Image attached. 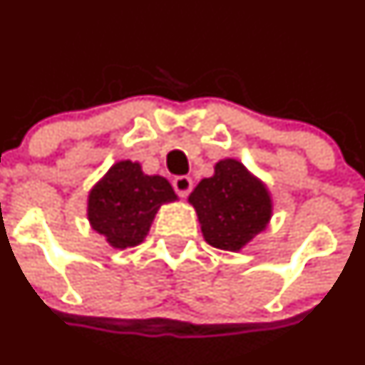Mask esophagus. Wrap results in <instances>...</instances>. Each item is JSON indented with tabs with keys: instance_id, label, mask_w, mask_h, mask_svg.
Masks as SVG:
<instances>
[{
	"instance_id": "34e87169",
	"label": "esophagus",
	"mask_w": 365,
	"mask_h": 365,
	"mask_svg": "<svg viewBox=\"0 0 365 365\" xmlns=\"http://www.w3.org/2000/svg\"><path fill=\"white\" fill-rule=\"evenodd\" d=\"M173 187H175L176 194H178L180 197H187L190 194V190H192V180H190L189 176H178V178H175V182H173Z\"/></svg>"
}]
</instances>
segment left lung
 I'll list each match as a JSON object with an SVG mask.
<instances>
[{
	"label": "left lung",
	"instance_id": "1",
	"mask_svg": "<svg viewBox=\"0 0 365 365\" xmlns=\"http://www.w3.org/2000/svg\"><path fill=\"white\" fill-rule=\"evenodd\" d=\"M205 240L222 251H240L267 227L272 201L259 180L235 159L215 164V175L197 183L189 196Z\"/></svg>",
	"mask_w": 365,
	"mask_h": 365
}]
</instances>
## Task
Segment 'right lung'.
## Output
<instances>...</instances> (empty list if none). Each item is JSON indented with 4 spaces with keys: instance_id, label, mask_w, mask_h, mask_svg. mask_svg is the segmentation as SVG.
I'll use <instances>...</instances> for the list:
<instances>
[{
    "instance_id": "add662e5",
    "label": "right lung",
    "mask_w": 365,
    "mask_h": 365,
    "mask_svg": "<svg viewBox=\"0 0 365 365\" xmlns=\"http://www.w3.org/2000/svg\"><path fill=\"white\" fill-rule=\"evenodd\" d=\"M171 183L148 176L138 162L121 160L91 189L88 219L114 249L141 244L160 205L175 201Z\"/></svg>"
}]
</instances>
